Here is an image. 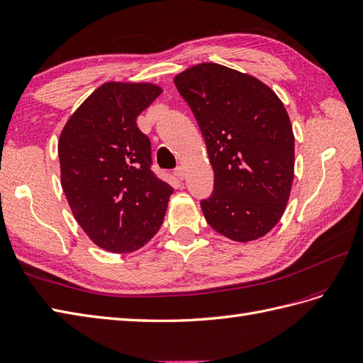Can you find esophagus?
Returning <instances> with one entry per match:
<instances>
[{"label":"esophagus","instance_id":"esophagus-1","mask_svg":"<svg viewBox=\"0 0 363 363\" xmlns=\"http://www.w3.org/2000/svg\"><path fill=\"white\" fill-rule=\"evenodd\" d=\"M173 174H174L176 178H178V179H181V181L185 178V172H184L182 167H176L174 172H173Z\"/></svg>","mask_w":363,"mask_h":363}]
</instances>
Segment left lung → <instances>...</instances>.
Instances as JSON below:
<instances>
[{
  "mask_svg": "<svg viewBox=\"0 0 363 363\" xmlns=\"http://www.w3.org/2000/svg\"><path fill=\"white\" fill-rule=\"evenodd\" d=\"M196 118L215 190L207 222L238 242L262 238L282 218L294 174V136L282 101L259 79L203 62L174 78Z\"/></svg>",
  "mask_w": 363,
  "mask_h": 363,
  "instance_id": "obj_1",
  "label": "left lung"
}]
</instances>
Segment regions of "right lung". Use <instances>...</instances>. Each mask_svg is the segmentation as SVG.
<instances>
[{"label": "right lung", "mask_w": 363, "mask_h": 363, "mask_svg": "<svg viewBox=\"0 0 363 363\" xmlns=\"http://www.w3.org/2000/svg\"><path fill=\"white\" fill-rule=\"evenodd\" d=\"M161 95L153 84L106 82L60 136L61 185L73 216L98 247L132 253L150 240L173 187L152 170V144L136 118Z\"/></svg>", "instance_id": "1"}]
</instances>
